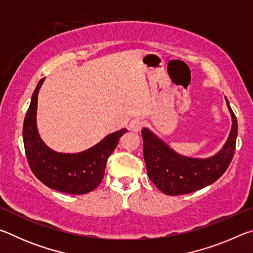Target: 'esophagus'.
<instances>
[{
	"instance_id": "obj_1",
	"label": "esophagus",
	"mask_w": 253,
	"mask_h": 253,
	"mask_svg": "<svg viewBox=\"0 0 253 253\" xmlns=\"http://www.w3.org/2000/svg\"><path fill=\"white\" fill-rule=\"evenodd\" d=\"M143 125H144L143 121H140L139 118H135V119H132V121H130L129 126H128V128H129L130 130L137 132V131H139L140 129H142Z\"/></svg>"
}]
</instances>
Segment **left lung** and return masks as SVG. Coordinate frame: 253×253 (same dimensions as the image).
I'll list each match as a JSON object with an SVG mask.
<instances>
[{"label":"left lung","instance_id":"8db88e82","mask_svg":"<svg viewBox=\"0 0 253 253\" xmlns=\"http://www.w3.org/2000/svg\"><path fill=\"white\" fill-rule=\"evenodd\" d=\"M224 98L232 126L223 146L210 157L184 156L175 152L149 128L142 129L148 177L164 194L182 195L201 190L219 179L229 168L235 151L238 123L228 98Z\"/></svg>","mask_w":253,"mask_h":253}]
</instances>
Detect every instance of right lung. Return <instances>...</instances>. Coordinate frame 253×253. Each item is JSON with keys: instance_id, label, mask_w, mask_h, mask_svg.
<instances>
[{"instance_id": "right-lung-1", "label": "right lung", "mask_w": 253, "mask_h": 253, "mask_svg": "<svg viewBox=\"0 0 253 253\" xmlns=\"http://www.w3.org/2000/svg\"><path fill=\"white\" fill-rule=\"evenodd\" d=\"M45 78L41 79L31 97L23 124L25 154L33 174L52 190L67 194H85L104 178L107 160L117 147L126 128L104 137L92 147L79 153H60L51 149L40 137L37 125L38 95Z\"/></svg>"}]
</instances>
